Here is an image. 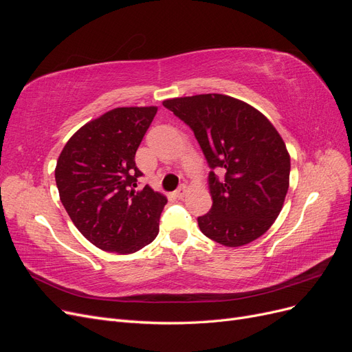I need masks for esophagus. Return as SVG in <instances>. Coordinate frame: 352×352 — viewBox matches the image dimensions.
Listing matches in <instances>:
<instances>
[{"label": "esophagus", "mask_w": 352, "mask_h": 352, "mask_svg": "<svg viewBox=\"0 0 352 352\" xmlns=\"http://www.w3.org/2000/svg\"><path fill=\"white\" fill-rule=\"evenodd\" d=\"M186 192H188V188H186L185 185H182V186H180V188L176 190L175 195H176L179 199H182V198L186 195Z\"/></svg>", "instance_id": "obj_1"}]
</instances>
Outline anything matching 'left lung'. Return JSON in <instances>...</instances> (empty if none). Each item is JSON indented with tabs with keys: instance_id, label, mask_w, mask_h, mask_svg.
<instances>
[{
	"instance_id": "8db88e82",
	"label": "left lung",
	"mask_w": 352,
	"mask_h": 352,
	"mask_svg": "<svg viewBox=\"0 0 352 352\" xmlns=\"http://www.w3.org/2000/svg\"><path fill=\"white\" fill-rule=\"evenodd\" d=\"M194 131L211 168L212 207L198 217L204 235L225 247L247 245L267 232L289 188L291 157L279 132L261 111L223 94L164 100Z\"/></svg>"
}]
</instances>
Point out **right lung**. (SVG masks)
Returning <instances> with one entry per match:
<instances>
[{
  "label": "right lung",
  "mask_w": 352,
  "mask_h": 352,
  "mask_svg": "<svg viewBox=\"0 0 352 352\" xmlns=\"http://www.w3.org/2000/svg\"><path fill=\"white\" fill-rule=\"evenodd\" d=\"M158 107H117L85 123L58 155L60 201L82 235L102 251L133 254L158 235L167 198L145 185L135 154Z\"/></svg>",
  "instance_id": "right-lung-1"
}]
</instances>
